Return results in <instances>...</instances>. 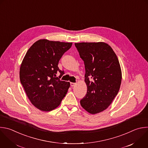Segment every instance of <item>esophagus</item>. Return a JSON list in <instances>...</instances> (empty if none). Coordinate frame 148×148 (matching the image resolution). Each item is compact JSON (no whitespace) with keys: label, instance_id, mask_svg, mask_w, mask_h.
<instances>
[{"label":"esophagus","instance_id":"esophagus-1","mask_svg":"<svg viewBox=\"0 0 148 148\" xmlns=\"http://www.w3.org/2000/svg\"><path fill=\"white\" fill-rule=\"evenodd\" d=\"M70 85L71 86H75L76 85V83H73V82H70Z\"/></svg>","mask_w":148,"mask_h":148}]
</instances>
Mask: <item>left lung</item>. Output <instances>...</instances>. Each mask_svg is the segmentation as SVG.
I'll return each instance as SVG.
<instances>
[{
  "mask_svg": "<svg viewBox=\"0 0 148 148\" xmlns=\"http://www.w3.org/2000/svg\"><path fill=\"white\" fill-rule=\"evenodd\" d=\"M80 58L84 62L86 95L81 106L95 114L106 110L117 95L122 79L119 59L108 43H75Z\"/></svg>",
  "mask_w": 148,
  "mask_h": 148,
  "instance_id": "left-lung-1",
  "label": "left lung"
}]
</instances>
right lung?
Masks as SVG:
<instances>
[{
	"label": "right lung",
	"instance_id": "right-lung-1",
	"mask_svg": "<svg viewBox=\"0 0 148 148\" xmlns=\"http://www.w3.org/2000/svg\"><path fill=\"white\" fill-rule=\"evenodd\" d=\"M73 43L49 40L36 41L27 52L20 66V79L31 103L43 112L57 108L66 96L70 84L56 75L58 63Z\"/></svg>",
	"mask_w": 148,
	"mask_h": 148
}]
</instances>
